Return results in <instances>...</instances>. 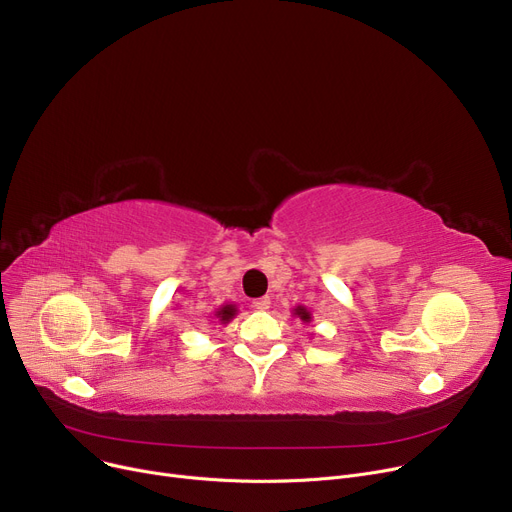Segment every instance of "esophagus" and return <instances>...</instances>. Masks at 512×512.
Segmentation results:
<instances>
[{
  "label": "esophagus",
  "mask_w": 512,
  "mask_h": 512,
  "mask_svg": "<svg viewBox=\"0 0 512 512\" xmlns=\"http://www.w3.org/2000/svg\"><path fill=\"white\" fill-rule=\"evenodd\" d=\"M270 305H272V299H270V297H261V299H255V301H253V307L259 309V311L270 309Z\"/></svg>",
  "instance_id": "esophagus-1"
}]
</instances>
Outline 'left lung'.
<instances>
[{
    "label": "left lung",
    "instance_id": "left-lung-1",
    "mask_svg": "<svg viewBox=\"0 0 512 512\" xmlns=\"http://www.w3.org/2000/svg\"><path fill=\"white\" fill-rule=\"evenodd\" d=\"M292 313H294V317H299L301 321H303V324H311V311L307 309V307H303V305H297V307H294L292 309Z\"/></svg>",
    "mask_w": 512,
    "mask_h": 512
}]
</instances>
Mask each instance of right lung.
Wrapping results in <instances>:
<instances>
[{
    "label": "right lung",
    "mask_w": 512,
    "mask_h": 512,
    "mask_svg": "<svg viewBox=\"0 0 512 512\" xmlns=\"http://www.w3.org/2000/svg\"><path fill=\"white\" fill-rule=\"evenodd\" d=\"M236 313H238V307H236L234 303H226V305H222L218 311H215V317H218L220 324H228L230 319L236 317Z\"/></svg>",
    "instance_id": "right-lung-1"
}]
</instances>
